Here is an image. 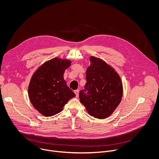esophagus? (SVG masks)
<instances>
[{"label": "esophagus", "instance_id": "obj_1", "mask_svg": "<svg viewBox=\"0 0 159 159\" xmlns=\"http://www.w3.org/2000/svg\"><path fill=\"white\" fill-rule=\"evenodd\" d=\"M74 92L76 95V97H78V96H79V90H75V91H74Z\"/></svg>", "mask_w": 159, "mask_h": 159}]
</instances>
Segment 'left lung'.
<instances>
[{
    "mask_svg": "<svg viewBox=\"0 0 159 159\" xmlns=\"http://www.w3.org/2000/svg\"><path fill=\"white\" fill-rule=\"evenodd\" d=\"M86 70L84 89L80 91V102L88 113L105 119L113 113L121 101L122 83L119 75L105 62L91 56Z\"/></svg>",
    "mask_w": 159,
    "mask_h": 159,
    "instance_id": "left-lung-1",
    "label": "left lung"
}]
</instances>
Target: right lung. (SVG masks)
<instances>
[{
  "label": "right lung",
  "mask_w": 159,
  "mask_h": 159,
  "mask_svg": "<svg viewBox=\"0 0 159 159\" xmlns=\"http://www.w3.org/2000/svg\"><path fill=\"white\" fill-rule=\"evenodd\" d=\"M71 62L57 57L43 64L34 73L29 83L28 93L34 108L45 116L60 113L75 93L64 80L65 70Z\"/></svg>",
  "instance_id": "right-lung-1"
}]
</instances>
